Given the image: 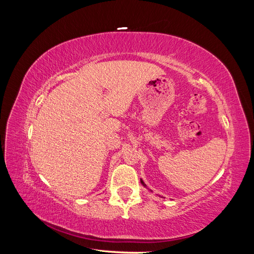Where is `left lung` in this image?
I'll return each mask as SVG.
<instances>
[{"instance_id": "8db88e82", "label": "left lung", "mask_w": 254, "mask_h": 254, "mask_svg": "<svg viewBox=\"0 0 254 254\" xmlns=\"http://www.w3.org/2000/svg\"><path fill=\"white\" fill-rule=\"evenodd\" d=\"M141 183H142V184H143V186H144V187H146V184H145V183H144V182H143V180H142V179H141Z\"/></svg>"}]
</instances>
